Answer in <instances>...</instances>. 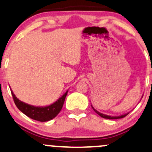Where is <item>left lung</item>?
Returning <instances> with one entry per match:
<instances>
[{
  "instance_id": "1",
  "label": "left lung",
  "mask_w": 152,
  "mask_h": 152,
  "mask_svg": "<svg viewBox=\"0 0 152 152\" xmlns=\"http://www.w3.org/2000/svg\"><path fill=\"white\" fill-rule=\"evenodd\" d=\"M92 106V105H91ZM92 108L94 109V110L96 112L97 114L98 115H100L101 118H105V119H109V120H115V119H120V118H125L126 115H127L129 114V113H125V114H123V115H120L119 116H110V115H105V114H103V113L98 112V110H96V109L94 108V107L92 106Z\"/></svg>"
}]
</instances>
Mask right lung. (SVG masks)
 <instances>
[{"label":"right lung","mask_w":152,"mask_h":152,"mask_svg":"<svg viewBox=\"0 0 152 152\" xmlns=\"http://www.w3.org/2000/svg\"><path fill=\"white\" fill-rule=\"evenodd\" d=\"M11 94L13 98L15 104L22 113L29 118L37 120L39 122H47L52 120L59 113L63 107L64 103L68 91H66L54 103L47 106H34L24 103L20 100L11 90Z\"/></svg>","instance_id":"obj_1"}]
</instances>
